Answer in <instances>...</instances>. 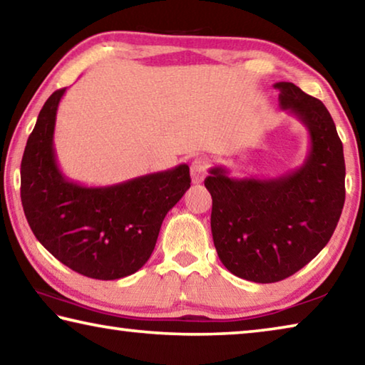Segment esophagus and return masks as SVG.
Returning <instances> with one entry per match:
<instances>
[{
  "mask_svg": "<svg viewBox=\"0 0 365 365\" xmlns=\"http://www.w3.org/2000/svg\"><path fill=\"white\" fill-rule=\"evenodd\" d=\"M190 172H191V182L201 183L207 174V160L202 158H196L193 163H191Z\"/></svg>",
  "mask_w": 365,
  "mask_h": 365,
  "instance_id": "34e87169",
  "label": "esophagus"
}]
</instances>
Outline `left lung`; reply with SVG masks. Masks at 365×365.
<instances>
[{
    "instance_id": "obj_1",
    "label": "left lung",
    "mask_w": 365,
    "mask_h": 365,
    "mask_svg": "<svg viewBox=\"0 0 365 365\" xmlns=\"http://www.w3.org/2000/svg\"><path fill=\"white\" fill-rule=\"evenodd\" d=\"M280 108L309 133L301 168L275 178H235L209 169L211 230L219 259L240 279L280 282L311 262L329 243L344 205L343 143L322 101L292 82L274 85Z\"/></svg>"
}]
</instances>
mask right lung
Returning <instances> with one entry per match:
<instances>
[{"instance_id":"add662e5","label":"right lung","mask_w":365,"mask_h":365,"mask_svg":"<svg viewBox=\"0 0 365 365\" xmlns=\"http://www.w3.org/2000/svg\"><path fill=\"white\" fill-rule=\"evenodd\" d=\"M66 88L54 91L36 119L21 163V200L36 240L67 267L96 280L140 270L163 220L190 188V168L175 165L108 187H85L61 172L54 125Z\"/></svg>"}]
</instances>
